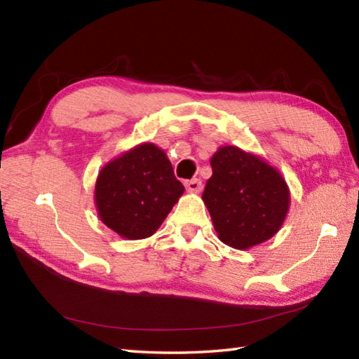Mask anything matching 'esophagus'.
<instances>
[{
	"label": "esophagus",
	"mask_w": 359,
	"mask_h": 359,
	"mask_svg": "<svg viewBox=\"0 0 359 359\" xmlns=\"http://www.w3.org/2000/svg\"><path fill=\"white\" fill-rule=\"evenodd\" d=\"M185 188H187L188 193H201L202 191V182H201V179L187 180Z\"/></svg>",
	"instance_id": "34e87169"
}]
</instances>
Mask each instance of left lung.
Here are the masks:
<instances>
[{"label": "left lung", "mask_w": 359, "mask_h": 359, "mask_svg": "<svg viewBox=\"0 0 359 359\" xmlns=\"http://www.w3.org/2000/svg\"><path fill=\"white\" fill-rule=\"evenodd\" d=\"M212 175L202 199L217 238L248 250L276 234L290 208V189L276 168L238 147H220L211 157Z\"/></svg>", "instance_id": "1"}]
</instances>
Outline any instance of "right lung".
I'll return each mask as SVG.
<instances>
[{"label":"right lung","instance_id":"obj_1","mask_svg":"<svg viewBox=\"0 0 359 359\" xmlns=\"http://www.w3.org/2000/svg\"><path fill=\"white\" fill-rule=\"evenodd\" d=\"M184 191L165 151L144 142L102 168L94 199L102 222L135 241L158 230Z\"/></svg>","mask_w":359,"mask_h":359}]
</instances>
